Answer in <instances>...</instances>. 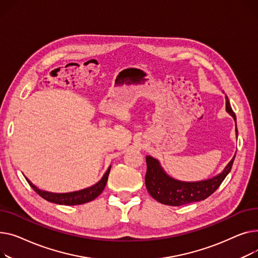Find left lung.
<instances>
[{"label":"left lung","mask_w":258,"mask_h":258,"mask_svg":"<svg viewBox=\"0 0 258 258\" xmlns=\"http://www.w3.org/2000/svg\"><path fill=\"white\" fill-rule=\"evenodd\" d=\"M226 110L235 118V114L228 99L226 101ZM234 157L235 155L227 164L225 170L213 179L200 181V182H181V181L165 175L158 161L147 156V173L145 177L146 187L149 194L156 201L164 205L181 206L192 202L203 201L219 188L226 176L231 171Z\"/></svg>","instance_id":"left-lung-1"}]
</instances>
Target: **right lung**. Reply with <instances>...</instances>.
I'll use <instances>...</instances> for the list:
<instances>
[{"instance_id":"obj_1","label":"right lung","mask_w":258,"mask_h":258,"mask_svg":"<svg viewBox=\"0 0 258 258\" xmlns=\"http://www.w3.org/2000/svg\"><path fill=\"white\" fill-rule=\"evenodd\" d=\"M110 168L111 166H109L108 170L106 171V173L102 177V179L95 185L84 188L82 190L67 192V194H55V192L41 190V189L37 188L29 179H27V178L26 179H27V182L29 183V185L31 186L44 200H47L52 203L60 204V205H79V204H84V203L93 201L103 191V189L106 185V182H107Z\"/></svg>"}]
</instances>
